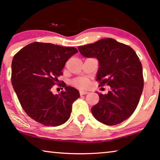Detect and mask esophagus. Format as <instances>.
<instances>
[{"mask_svg":"<svg viewBox=\"0 0 160 160\" xmlns=\"http://www.w3.org/2000/svg\"><path fill=\"white\" fill-rule=\"evenodd\" d=\"M88 93V92L87 91H84V90H80V95H86Z\"/></svg>","mask_w":160,"mask_h":160,"instance_id":"esophagus-1","label":"esophagus"}]
</instances>
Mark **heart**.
Wrapping results in <instances>:
<instances>
[{
  "mask_svg": "<svg viewBox=\"0 0 160 160\" xmlns=\"http://www.w3.org/2000/svg\"><path fill=\"white\" fill-rule=\"evenodd\" d=\"M74 85L78 88H81V89H85L87 88L89 85V82L87 78H79L74 80Z\"/></svg>",
  "mask_w": 160,
  "mask_h": 160,
  "instance_id": "b5f03b06",
  "label": "heart"
}]
</instances>
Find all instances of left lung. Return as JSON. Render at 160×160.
I'll use <instances>...</instances> for the list:
<instances>
[{
	"label": "left lung",
	"instance_id": "1",
	"mask_svg": "<svg viewBox=\"0 0 160 160\" xmlns=\"http://www.w3.org/2000/svg\"><path fill=\"white\" fill-rule=\"evenodd\" d=\"M78 49L82 56L98 59L96 80L99 86L111 87L108 94H99V102L91 108L94 117L108 126L128 119L137 108L144 88L142 65L134 50L111 38Z\"/></svg>",
	"mask_w": 160,
	"mask_h": 160
}]
</instances>
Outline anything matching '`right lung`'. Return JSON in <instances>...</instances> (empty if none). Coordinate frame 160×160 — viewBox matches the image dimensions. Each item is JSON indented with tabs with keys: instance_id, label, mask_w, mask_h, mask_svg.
Returning <instances> with one entry per match:
<instances>
[{
	"instance_id": "add662e5",
	"label": "right lung",
	"mask_w": 160,
	"mask_h": 160,
	"mask_svg": "<svg viewBox=\"0 0 160 160\" xmlns=\"http://www.w3.org/2000/svg\"><path fill=\"white\" fill-rule=\"evenodd\" d=\"M75 47L33 42L18 52L11 65V82L21 107L29 117L47 126L63 124L70 118L72 106L80 97L75 88L59 86L65 91L54 95L52 88L62 75L66 62L77 53Z\"/></svg>"
}]
</instances>
